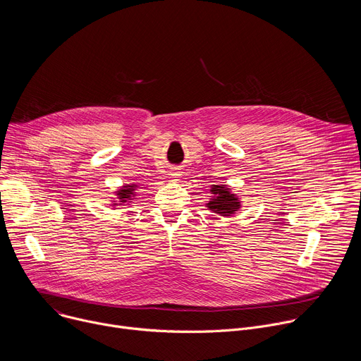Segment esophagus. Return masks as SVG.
<instances>
[{
  "label": "esophagus",
  "instance_id": "34e87169",
  "mask_svg": "<svg viewBox=\"0 0 361 361\" xmlns=\"http://www.w3.org/2000/svg\"><path fill=\"white\" fill-rule=\"evenodd\" d=\"M181 176H183V171L180 169H173L170 171V177L173 178V181H178L181 178Z\"/></svg>",
  "mask_w": 361,
  "mask_h": 361
}]
</instances>
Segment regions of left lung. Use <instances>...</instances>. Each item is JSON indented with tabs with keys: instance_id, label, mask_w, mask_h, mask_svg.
I'll return each mask as SVG.
<instances>
[{
	"instance_id": "1",
	"label": "left lung",
	"mask_w": 361,
	"mask_h": 361,
	"mask_svg": "<svg viewBox=\"0 0 361 361\" xmlns=\"http://www.w3.org/2000/svg\"><path fill=\"white\" fill-rule=\"evenodd\" d=\"M212 198L205 204L210 212L223 216L230 217L235 214L241 209V200L237 194L231 191V188L226 184H213L210 188Z\"/></svg>"
}]
</instances>
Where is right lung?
Instances as JSON below:
<instances>
[{
    "label": "right lung",
    "instance_id": "add662e5",
    "mask_svg": "<svg viewBox=\"0 0 361 361\" xmlns=\"http://www.w3.org/2000/svg\"><path fill=\"white\" fill-rule=\"evenodd\" d=\"M138 188V184L131 183V184H124L121 185L117 191H114V198L113 201V207H123V205H130L133 202V198L135 197V190Z\"/></svg>",
    "mask_w": 361,
    "mask_h": 361
}]
</instances>
